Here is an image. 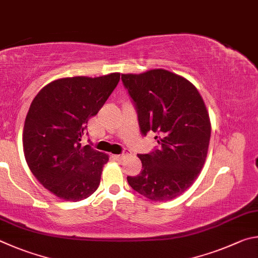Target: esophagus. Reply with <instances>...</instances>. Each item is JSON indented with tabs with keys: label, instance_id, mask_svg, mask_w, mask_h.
<instances>
[{
	"label": "esophagus",
	"instance_id": "obj_1",
	"mask_svg": "<svg viewBox=\"0 0 258 258\" xmlns=\"http://www.w3.org/2000/svg\"><path fill=\"white\" fill-rule=\"evenodd\" d=\"M128 155H129V152H128V151H126V152H124V153H123V154L114 155V157H115V159H116V160H119V161H121V160H123V159H124V157H125V156H128Z\"/></svg>",
	"mask_w": 258,
	"mask_h": 258
}]
</instances>
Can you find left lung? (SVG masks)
Segmentation results:
<instances>
[{
  "instance_id": "1",
  "label": "left lung",
  "mask_w": 258,
  "mask_h": 258,
  "mask_svg": "<svg viewBox=\"0 0 258 258\" xmlns=\"http://www.w3.org/2000/svg\"><path fill=\"white\" fill-rule=\"evenodd\" d=\"M134 99L143 135L150 130L161 144L138 154L143 169L126 180L134 190L153 202L170 201L191 186L209 152L211 121L204 99L188 79L164 69L122 74Z\"/></svg>"
}]
</instances>
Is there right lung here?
Listing matches in <instances>:
<instances>
[{"label": "right lung", "mask_w": 258, "mask_h": 258, "mask_svg": "<svg viewBox=\"0 0 258 258\" xmlns=\"http://www.w3.org/2000/svg\"><path fill=\"white\" fill-rule=\"evenodd\" d=\"M119 80V72L60 78L30 104L22 133L25 159L39 183L60 200L83 201L99 186L108 155L80 142Z\"/></svg>", "instance_id": "right-lung-1"}]
</instances>
